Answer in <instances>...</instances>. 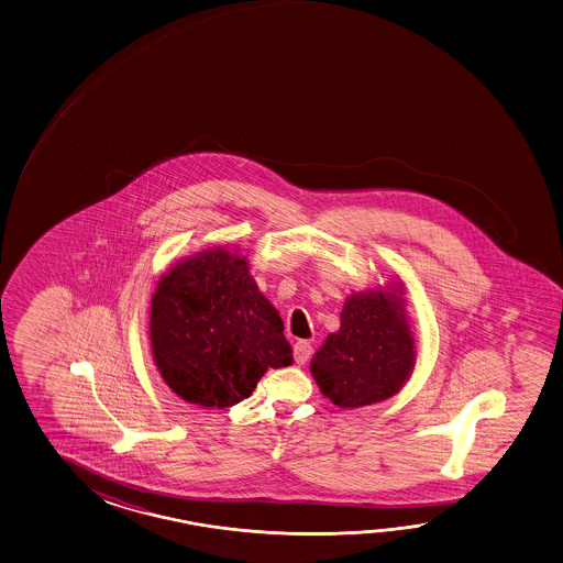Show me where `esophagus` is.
<instances>
[{
  "instance_id": "obj_1",
  "label": "esophagus",
  "mask_w": 563,
  "mask_h": 563,
  "mask_svg": "<svg viewBox=\"0 0 563 563\" xmlns=\"http://www.w3.org/2000/svg\"><path fill=\"white\" fill-rule=\"evenodd\" d=\"M313 355V347L311 343L307 341H297L294 345V358H296L297 365H306L307 361Z\"/></svg>"
}]
</instances>
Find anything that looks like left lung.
Instances as JSON below:
<instances>
[{
  "mask_svg": "<svg viewBox=\"0 0 563 563\" xmlns=\"http://www.w3.org/2000/svg\"><path fill=\"white\" fill-rule=\"evenodd\" d=\"M395 294H355L311 361L321 393L341 409H357L399 393L415 365V339Z\"/></svg>",
  "mask_w": 563,
  "mask_h": 563,
  "instance_id": "left-lung-1",
  "label": "left lung"
}]
</instances>
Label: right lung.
<instances>
[{
	"label": "right lung",
	"instance_id": "right-lung-1",
	"mask_svg": "<svg viewBox=\"0 0 563 563\" xmlns=\"http://www.w3.org/2000/svg\"><path fill=\"white\" fill-rule=\"evenodd\" d=\"M151 339L166 385L206 409L247 399L267 368L294 363L276 307L247 262L224 250L190 257L161 279Z\"/></svg>",
	"mask_w": 563,
	"mask_h": 563
}]
</instances>
